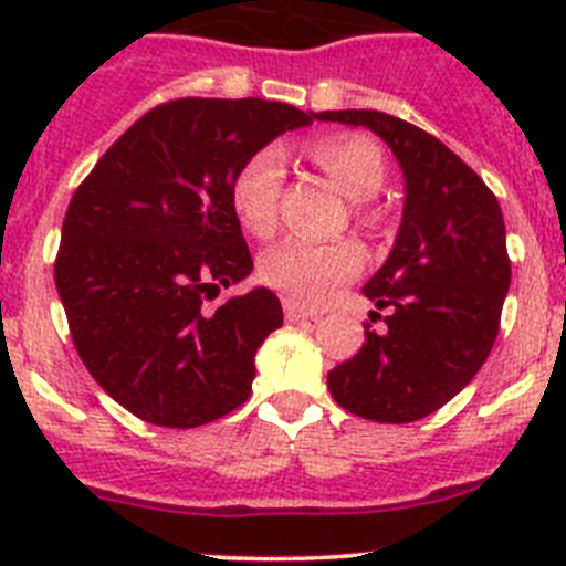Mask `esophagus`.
<instances>
[{
    "instance_id": "1",
    "label": "esophagus",
    "mask_w": 566,
    "mask_h": 566,
    "mask_svg": "<svg viewBox=\"0 0 566 566\" xmlns=\"http://www.w3.org/2000/svg\"><path fill=\"white\" fill-rule=\"evenodd\" d=\"M283 314H286L289 323H297V319H317L319 317V314L314 312V308L300 306V303H294V300H283Z\"/></svg>"
}]
</instances>
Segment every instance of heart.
<instances>
[{"mask_svg":"<svg viewBox=\"0 0 566 566\" xmlns=\"http://www.w3.org/2000/svg\"><path fill=\"white\" fill-rule=\"evenodd\" d=\"M312 158L337 184L345 198L357 201V221H374L363 201L374 198L385 184V155L374 142L334 135L312 144ZM280 187H283V155L277 149H260L234 172L232 212L238 223L254 238H272L277 229ZM365 266L363 249L354 240L332 243H283L260 260V277L269 286L297 300L303 306H319L334 289L357 277Z\"/></svg>","mask_w":566,"mask_h":566,"instance_id":"1","label":"heart"}]
</instances>
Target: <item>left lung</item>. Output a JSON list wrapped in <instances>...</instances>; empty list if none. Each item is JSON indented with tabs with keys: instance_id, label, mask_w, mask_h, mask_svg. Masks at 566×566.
<instances>
[{
	"instance_id": "obj_1",
	"label": "left lung",
	"mask_w": 566,
	"mask_h": 566,
	"mask_svg": "<svg viewBox=\"0 0 566 566\" xmlns=\"http://www.w3.org/2000/svg\"><path fill=\"white\" fill-rule=\"evenodd\" d=\"M317 118L371 129L405 178L394 249L363 289L388 328L365 326L363 348L328 371V391L371 422H417L451 402L496 343L510 289L502 209L457 153L402 118L377 109Z\"/></svg>"
}]
</instances>
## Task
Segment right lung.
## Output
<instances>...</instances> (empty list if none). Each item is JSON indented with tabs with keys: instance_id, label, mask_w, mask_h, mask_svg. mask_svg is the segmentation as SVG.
Returning <instances> with one entry per match:
<instances>
[{
	"instance_id": "right-lung-1",
	"label": "right lung",
	"mask_w": 566,
	"mask_h": 566,
	"mask_svg": "<svg viewBox=\"0 0 566 566\" xmlns=\"http://www.w3.org/2000/svg\"><path fill=\"white\" fill-rule=\"evenodd\" d=\"M317 113L263 98H178L142 115L98 158L62 223L56 289L104 391L144 422L198 428L252 394L254 354L283 326L266 286L209 312L249 277L232 178Z\"/></svg>"
}]
</instances>
